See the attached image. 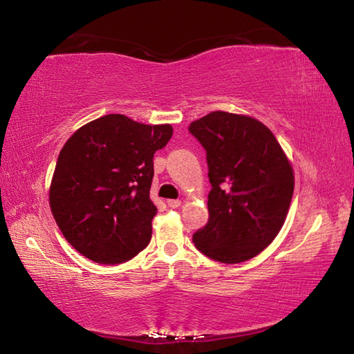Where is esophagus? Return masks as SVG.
Instances as JSON below:
<instances>
[{"mask_svg": "<svg viewBox=\"0 0 354 354\" xmlns=\"http://www.w3.org/2000/svg\"><path fill=\"white\" fill-rule=\"evenodd\" d=\"M167 205H169L170 207L175 209V207H179V206H181V200H169V201H167Z\"/></svg>", "mask_w": 354, "mask_h": 354, "instance_id": "obj_1", "label": "esophagus"}]
</instances>
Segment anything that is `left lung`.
Instances as JSON below:
<instances>
[{
    "instance_id": "8db88e82",
    "label": "left lung",
    "mask_w": 354,
    "mask_h": 354,
    "mask_svg": "<svg viewBox=\"0 0 354 354\" xmlns=\"http://www.w3.org/2000/svg\"><path fill=\"white\" fill-rule=\"evenodd\" d=\"M206 149L209 220L192 237L223 263L251 259L273 242L293 195V170L272 131L256 118L215 111L189 124Z\"/></svg>"
}]
</instances>
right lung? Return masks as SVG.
Listing matches in <instances>:
<instances>
[{"instance_id": "add662e5", "label": "right lung", "mask_w": 354, "mask_h": 354, "mask_svg": "<svg viewBox=\"0 0 354 354\" xmlns=\"http://www.w3.org/2000/svg\"><path fill=\"white\" fill-rule=\"evenodd\" d=\"M170 124L109 113L84 124L59 153L50 206L64 237L98 263L127 262L151 241L153 158Z\"/></svg>"}]
</instances>
